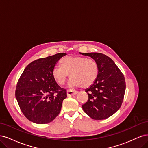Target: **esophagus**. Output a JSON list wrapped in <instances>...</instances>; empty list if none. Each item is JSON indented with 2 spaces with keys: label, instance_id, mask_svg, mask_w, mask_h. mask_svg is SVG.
Returning a JSON list of instances; mask_svg holds the SVG:
<instances>
[{
  "label": "esophagus",
  "instance_id": "obj_1",
  "mask_svg": "<svg viewBox=\"0 0 148 148\" xmlns=\"http://www.w3.org/2000/svg\"><path fill=\"white\" fill-rule=\"evenodd\" d=\"M66 93H67V96H74V95H77V94L78 93V91L71 90V89H69V90H67Z\"/></svg>",
  "mask_w": 148,
  "mask_h": 148
}]
</instances>
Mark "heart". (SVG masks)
<instances>
[{
    "mask_svg": "<svg viewBox=\"0 0 148 148\" xmlns=\"http://www.w3.org/2000/svg\"><path fill=\"white\" fill-rule=\"evenodd\" d=\"M62 66H55L52 74L55 81L60 85L66 82L67 78H71V87L88 88L95 83L99 73V66L92 59L78 56H69L61 60Z\"/></svg>",
    "mask_w": 148,
    "mask_h": 148,
    "instance_id": "b5f03b06",
    "label": "heart"
}]
</instances>
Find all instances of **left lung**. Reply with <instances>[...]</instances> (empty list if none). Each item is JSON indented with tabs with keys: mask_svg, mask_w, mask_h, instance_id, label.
Listing matches in <instances>:
<instances>
[{
	"mask_svg": "<svg viewBox=\"0 0 148 148\" xmlns=\"http://www.w3.org/2000/svg\"><path fill=\"white\" fill-rule=\"evenodd\" d=\"M80 53L91 57L99 69L96 81L85 91L88 99L82 108L92 119L109 118L122 104L126 88L124 76L114 62L106 55L97 52Z\"/></svg>",
	"mask_w": 148,
	"mask_h": 148,
	"instance_id": "left-lung-1",
	"label": "left lung"
}]
</instances>
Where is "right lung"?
I'll return each mask as SVG.
<instances>
[{
    "instance_id": "add662e5",
    "label": "right lung",
    "mask_w": 148,
    "mask_h": 148,
    "mask_svg": "<svg viewBox=\"0 0 148 148\" xmlns=\"http://www.w3.org/2000/svg\"><path fill=\"white\" fill-rule=\"evenodd\" d=\"M66 53L36 60L26 67L18 81L15 97L22 113L38 124L51 122L59 114L67 97L65 89L53 79L52 71Z\"/></svg>"
}]
</instances>
